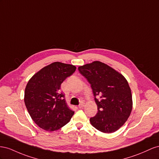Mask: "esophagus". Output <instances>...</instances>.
Instances as JSON below:
<instances>
[{
	"label": "esophagus",
	"mask_w": 159,
	"mask_h": 159,
	"mask_svg": "<svg viewBox=\"0 0 159 159\" xmlns=\"http://www.w3.org/2000/svg\"><path fill=\"white\" fill-rule=\"evenodd\" d=\"M84 106V104L83 102H81V103L80 104V105H79V108H83Z\"/></svg>",
	"instance_id": "34e87169"
}]
</instances>
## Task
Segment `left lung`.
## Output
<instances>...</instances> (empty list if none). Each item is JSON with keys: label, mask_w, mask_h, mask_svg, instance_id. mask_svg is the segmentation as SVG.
<instances>
[{"label": "left lung", "mask_w": 159, "mask_h": 159, "mask_svg": "<svg viewBox=\"0 0 159 159\" xmlns=\"http://www.w3.org/2000/svg\"><path fill=\"white\" fill-rule=\"evenodd\" d=\"M93 89L98 107L90 124L104 133L119 130L129 117L133 108L131 90L125 77L105 63L94 61L78 68Z\"/></svg>", "instance_id": "left-lung-1"}]
</instances>
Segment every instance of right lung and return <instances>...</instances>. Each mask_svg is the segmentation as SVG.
I'll list each match as a JSON object with an SVG mask.
<instances>
[{"label":"right lung","instance_id":"1","mask_svg":"<svg viewBox=\"0 0 159 159\" xmlns=\"http://www.w3.org/2000/svg\"><path fill=\"white\" fill-rule=\"evenodd\" d=\"M76 66L54 62L35 73L26 84L24 101L31 119L40 128L52 132L70 121L74 111L68 107L61 85Z\"/></svg>","mask_w":159,"mask_h":159}]
</instances>
